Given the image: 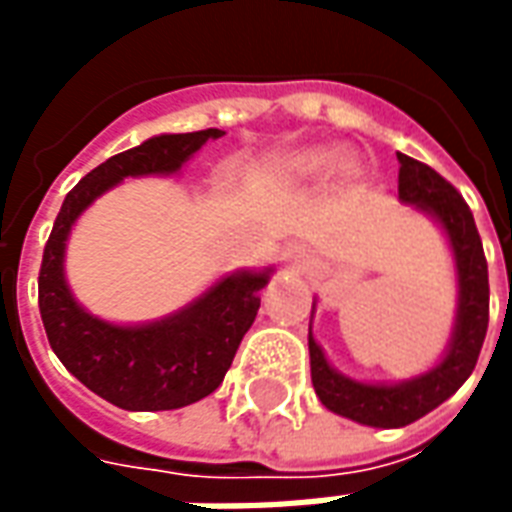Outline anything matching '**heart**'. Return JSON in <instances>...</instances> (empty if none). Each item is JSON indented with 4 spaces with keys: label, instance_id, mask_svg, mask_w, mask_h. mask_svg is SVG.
<instances>
[{
    "label": "heart",
    "instance_id": "heart-1",
    "mask_svg": "<svg viewBox=\"0 0 512 512\" xmlns=\"http://www.w3.org/2000/svg\"><path fill=\"white\" fill-rule=\"evenodd\" d=\"M337 167V153L334 150H326V147H312V150H296L290 153L282 161V172L288 178H323L326 172H332ZM345 175L354 172V164L345 161L343 164Z\"/></svg>",
    "mask_w": 512,
    "mask_h": 512
}]
</instances>
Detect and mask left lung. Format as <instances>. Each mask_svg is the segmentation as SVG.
I'll return each instance as SVG.
<instances>
[{"instance_id":"left-lung-1","label":"left lung","mask_w":512,"mask_h":512,"mask_svg":"<svg viewBox=\"0 0 512 512\" xmlns=\"http://www.w3.org/2000/svg\"><path fill=\"white\" fill-rule=\"evenodd\" d=\"M397 194L439 224L450 241L455 277H458V312L447 351L428 373L397 384H365L337 373L310 329V370L315 395L334 414L370 428H403L425 417L455 395L472 376L488 329V263L483 241L469 205L452 183L417 158L397 153Z\"/></svg>"}]
</instances>
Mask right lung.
Here are the masks:
<instances>
[{
    "label": "right lung",
    "instance_id": "1",
    "mask_svg": "<svg viewBox=\"0 0 512 512\" xmlns=\"http://www.w3.org/2000/svg\"><path fill=\"white\" fill-rule=\"evenodd\" d=\"M222 134L219 128H205L150 136L139 147L106 158L68 191L51 227L38 277L40 318L51 351L68 373L117 408L169 411L211 395L255 323L271 268L227 274L161 321L120 326L95 318L73 299L65 279V241L76 219L120 180L172 175L208 139Z\"/></svg>",
    "mask_w": 512,
    "mask_h": 512
}]
</instances>
